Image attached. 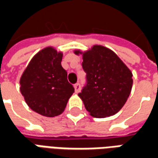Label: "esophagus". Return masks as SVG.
Wrapping results in <instances>:
<instances>
[{"instance_id":"1","label":"esophagus","mask_w":158,"mask_h":158,"mask_svg":"<svg viewBox=\"0 0 158 158\" xmlns=\"http://www.w3.org/2000/svg\"><path fill=\"white\" fill-rule=\"evenodd\" d=\"M74 89H75V92L78 93L80 90V85H79V83H77L74 85Z\"/></svg>"}]
</instances>
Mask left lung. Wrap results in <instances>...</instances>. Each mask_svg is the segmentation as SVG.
<instances>
[{
	"instance_id": "1",
	"label": "left lung",
	"mask_w": 158,
	"mask_h": 158,
	"mask_svg": "<svg viewBox=\"0 0 158 158\" xmlns=\"http://www.w3.org/2000/svg\"><path fill=\"white\" fill-rule=\"evenodd\" d=\"M83 55L86 85L79 96L92 117L106 118L116 114L129 98L133 85L132 73L112 50L95 45Z\"/></svg>"
}]
</instances>
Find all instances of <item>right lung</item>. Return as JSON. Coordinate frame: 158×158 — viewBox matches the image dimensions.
Here are the masks:
<instances>
[{
	"label": "right lung",
	"mask_w": 158,
	"mask_h": 158,
	"mask_svg": "<svg viewBox=\"0 0 158 158\" xmlns=\"http://www.w3.org/2000/svg\"><path fill=\"white\" fill-rule=\"evenodd\" d=\"M62 59V52L45 47L34 56L20 78V91L27 105L42 116L60 115L74 92Z\"/></svg>",
	"instance_id": "add662e5"
}]
</instances>
